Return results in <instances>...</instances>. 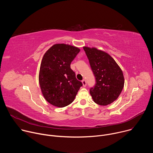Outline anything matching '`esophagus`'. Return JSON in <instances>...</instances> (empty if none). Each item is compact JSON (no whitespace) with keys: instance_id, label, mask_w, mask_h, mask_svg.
Listing matches in <instances>:
<instances>
[{"instance_id":"1","label":"esophagus","mask_w":153,"mask_h":153,"mask_svg":"<svg viewBox=\"0 0 153 153\" xmlns=\"http://www.w3.org/2000/svg\"><path fill=\"white\" fill-rule=\"evenodd\" d=\"M82 84H83V86H86V80H85V79L82 80Z\"/></svg>"}]
</instances>
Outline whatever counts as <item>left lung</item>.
<instances>
[{"label":"left lung","instance_id":"8db88e82","mask_svg":"<svg viewBox=\"0 0 153 153\" xmlns=\"http://www.w3.org/2000/svg\"><path fill=\"white\" fill-rule=\"evenodd\" d=\"M88 57L96 83L90 90L95 103L105 106L116 100L124 86V77L113 58L95 48L83 47Z\"/></svg>","mask_w":153,"mask_h":153}]
</instances>
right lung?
Returning <instances> with one entry per match:
<instances>
[{
    "label": "right lung",
    "instance_id": "obj_1",
    "mask_svg": "<svg viewBox=\"0 0 153 153\" xmlns=\"http://www.w3.org/2000/svg\"><path fill=\"white\" fill-rule=\"evenodd\" d=\"M79 51L77 47L61 43L52 46L43 57L39 84L45 99L54 106L70 105L83 85L70 67Z\"/></svg>",
    "mask_w": 153,
    "mask_h": 153
}]
</instances>
